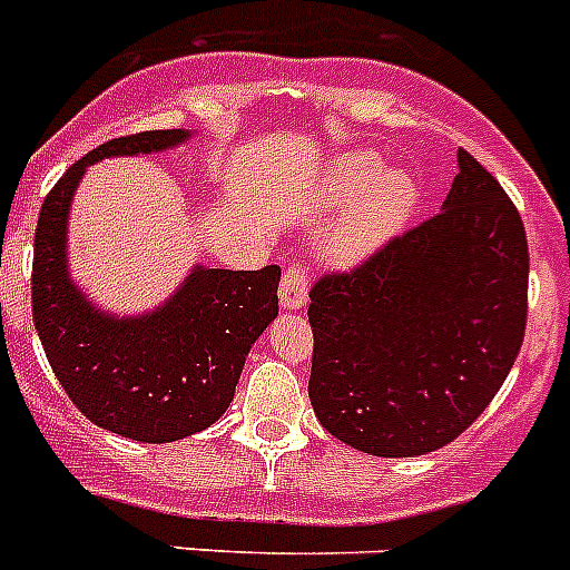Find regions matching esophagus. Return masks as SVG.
<instances>
[{
  "instance_id": "esophagus-1",
  "label": "esophagus",
  "mask_w": 570,
  "mask_h": 570,
  "mask_svg": "<svg viewBox=\"0 0 570 570\" xmlns=\"http://www.w3.org/2000/svg\"><path fill=\"white\" fill-rule=\"evenodd\" d=\"M279 299L285 311H302L307 305V271L305 263H291L279 282Z\"/></svg>"
}]
</instances>
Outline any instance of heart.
<instances>
[{
  "instance_id": "heart-1",
  "label": "heart",
  "mask_w": 570,
  "mask_h": 570,
  "mask_svg": "<svg viewBox=\"0 0 570 570\" xmlns=\"http://www.w3.org/2000/svg\"><path fill=\"white\" fill-rule=\"evenodd\" d=\"M417 180L406 169H384L375 153L353 149L325 166L320 177V206L347 208L327 239V257L356 265L399 237L417 208Z\"/></svg>"
}]
</instances>
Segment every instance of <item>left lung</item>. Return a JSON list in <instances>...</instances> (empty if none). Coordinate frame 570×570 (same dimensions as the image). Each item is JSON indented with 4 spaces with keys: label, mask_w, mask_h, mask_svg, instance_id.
<instances>
[{
    "label": "left lung",
    "mask_w": 570,
    "mask_h": 570,
    "mask_svg": "<svg viewBox=\"0 0 570 570\" xmlns=\"http://www.w3.org/2000/svg\"><path fill=\"white\" fill-rule=\"evenodd\" d=\"M525 313L523 220L503 186L458 149L435 217L313 285V412L367 455L435 452L503 387Z\"/></svg>",
    "instance_id": "obj_1"
}]
</instances>
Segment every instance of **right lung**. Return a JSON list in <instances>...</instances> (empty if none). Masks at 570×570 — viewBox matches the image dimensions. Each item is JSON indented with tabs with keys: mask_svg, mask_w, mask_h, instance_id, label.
<instances>
[{
	"mask_svg": "<svg viewBox=\"0 0 570 570\" xmlns=\"http://www.w3.org/2000/svg\"><path fill=\"white\" fill-rule=\"evenodd\" d=\"M189 138V129H153L92 149L45 197L33 239V322L56 379L92 424L144 443L212 426L232 404L250 344L279 313L276 265H195L164 305L135 316L101 311L72 282L67 220L83 171Z\"/></svg>",
	"mask_w": 570,
	"mask_h": 570,
	"instance_id": "add662e5",
	"label": "right lung"
}]
</instances>
